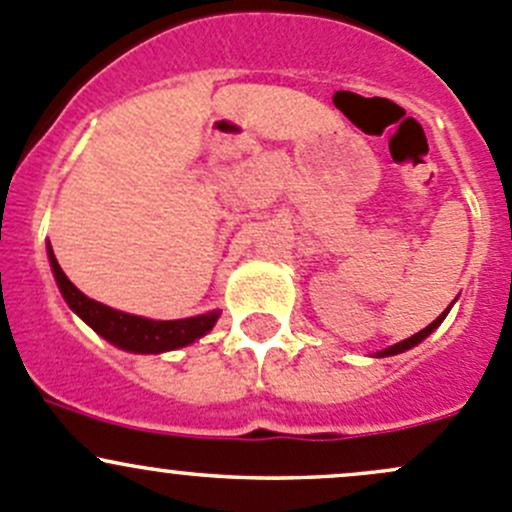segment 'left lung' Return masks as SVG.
Listing matches in <instances>:
<instances>
[{
  "instance_id": "8db88e82",
  "label": "left lung",
  "mask_w": 512,
  "mask_h": 512,
  "mask_svg": "<svg viewBox=\"0 0 512 512\" xmlns=\"http://www.w3.org/2000/svg\"><path fill=\"white\" fill-rule=\"evenodd\" d=\"M448 309H451V307H448ZM448 309H446V312H443V314H441V317H438V319H436V322H431V324H428V327H426V329H421V332H418V334H414V337L404 339V342L394 344V347L384 349V352H379V354H376V356H394V354H401V352H406V349L416 347V344H418V342H423V339H426V337H428V334H431V332H433V329H436V327H438V324H441V322H443V319H446Z\"/></svg>"
}]
</instances>
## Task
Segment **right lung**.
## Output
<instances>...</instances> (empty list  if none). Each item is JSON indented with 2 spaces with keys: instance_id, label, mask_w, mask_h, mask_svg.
I'll return each mask as SVG.
<instances>
[{
  "instance_id": "add662e5",
  "label": "right lung",
  "mask_w": 512,
  "mask_h": 512,
  "mask_svg": "<svg viewBox=\"0 0 512 512\" xmlns=\"http://www.w3.org/2000/svg\"><path fill=\"white\" fill-rule=\"evenodd\" d=\"M49 260L56 277V285H59L61 294H64L66 304H69L94 332L101 334V337L108 339L111 344H116V347L126 349V352L160 354L170 352V349L185 347V344L195 342V339L203 337L205 332H210L220 314L208 312L200 314V317L175 319V322H156V319L133 317V314L118 312V309L94 302V299L86 297L84 292H79V289L71 285L69 277L64 275V270L59 267L51 247Z\"/></svg>"
}]
</instances>
